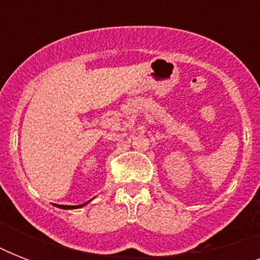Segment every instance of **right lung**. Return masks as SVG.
<instances>
[{
    "mask_svg": "<svg viewBox=\"0 0 260 260\" xmlns=\"http://www.w3.org/2000/svg\"><path fill=\"white\" fill-rule=\"evenodd\" d=\"M90 201H91V200H90ZM90 201L85 202V204H81V205H60V206H58V208H60V209H79V208H82V206L87 205Z\"/></svg>",
    "mask_w": 260,
    "mask_h": 260,
    "instance_id": "obj_1",
    "label": "right lung"
}]
</instances>
